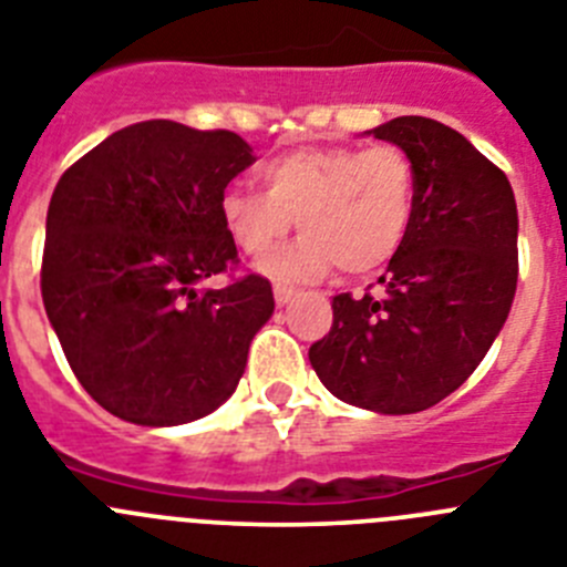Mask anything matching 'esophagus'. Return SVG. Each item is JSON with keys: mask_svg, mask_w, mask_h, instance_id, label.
<instances>
[{"mask_svg": "<svg viewBox=\"0 0 567 567\" xmlns=\"http://www.w3.org/2000/svg\"><path fill=\"white\" fill-rule=\"evenodd\" d=\"M272 292H275V303H278V307H287L289 300L295 298V292H298V289H295L292 284H284V280H278V284L272 287Z\"/></svg>", "mask_w": 567, "mask_h": 567, "instance_id": "obj_1", "label": "esophagus"}]
</instances>
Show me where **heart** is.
Instances as JSON below:
<instances>
[{
	"mask_svg": "<svg viewBox=\"0 0 567 567\" xmlns=\"http://www.w3.org/2000/svg\"><path fill=\"white\" fill-rule=\"evenodd\" d=\"M260 189L229 184L221 221L249 258H264L295 218L303 229L264 267L278 278H318L338 264L365 275L398 255L417 207V169L398 144L300 147L258 167Z\"/></svg>",
	"mask_w": 567,
	"mask_h": 567,
	"instance_id": "obj_1",
	"label": "heart"
}]
</instances>
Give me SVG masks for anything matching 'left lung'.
Listing matches in <instances>:
<instances>
[{
    "instance_id": "1",
    "label": "left lung",
    "mask_w": 567,
    "mask_h": 567,
    "mask_svg": "<svg viewBox=\"0 0 567 567\" xmlns=\"http://www.w3.org/2000/svg\"><path fill=\"white\" fill-rule=\"evenodd\" d=\"M372 133L412 155L414 221L380 295H334L332 329L309 346V363L343 403L414 414L471 378L508 318L517 202L503 169L434 118L400 115Z\"/></svg>"
}]
</instances>
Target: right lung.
I'll return each mask as SVG.
<instances>
[{
	"label": "right lung",
	"instance_id": "1",
	"mask_svg": "<svg viewBox=\"0 0 567 567\" xmlns=\"http://www.w3.org/2000/svg\"><path fill=\"white\" fill-rule=\"evenodd\" d=\"M255 162L238 133L153 118L70 164L48 207L42 300L84 392L135 425H178L235 392L275 309L233 275L221 193ZM230 272L224 290H198Z\"/></svg>",
	"mask_w": 567,
	"mask_h": 567
}]
</instances>
